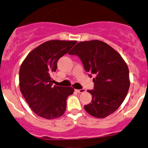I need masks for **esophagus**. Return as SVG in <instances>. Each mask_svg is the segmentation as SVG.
Returning a JSON list of instances; mask_svg holds the SVG:
<instances>
[{
  "instance_id": "obj_1",
  "label": "esophagus",
  "mask_w": 148,
  "mask_h": 148,
  "mask_svg": "<svg viewBox=\"0 0 148 148\" xmlns=\"http://www.w3.org/2000/svg\"><path fill=\"white\" fill-rule=\"evenodd\" d=\"M75 91L78 93H83L84 92H86V90L85 89H81V90H76Z\"/></svg>"
}]
</instances>
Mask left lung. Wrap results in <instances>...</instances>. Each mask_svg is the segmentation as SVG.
Instances as JSON below:
<instances>
[{"label": "left lung", "instance_id": "1", "mask_svg": "<svg viewBox=\"0 0 148 148\" xmlns=\"http://www.w3.org/2000/svg\"><path fill=\"white\" fill-rule=\"evenodd\" d=\"M69 54L77 56L89 77H95L94 89L87 90L92 98L84 106L86 111L97 118L113 114L124 100L130 85L128 66L121 55L100 40L79 42Z\"/></svg>", "mask_w": 148, "mask_h": 148}]
</instances>
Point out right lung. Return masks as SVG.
<instances>
[{
  "label": "right lung",
  "mask_w": 148,
  "mask_h": 148,
  "mask_svg": "<svg viewBox=\"0 0 148 148\" xmlns=\"http://www.w3.org/2000/svg\"><path fill=\"white\" fill-rule=\"evenodd\" d=\"M76 43L77 41H48L32 51L21 64L20 90L32 110L39 116L53 119L65 112L66 99L74 89L53 85L51 74L56 71L59 58Z\"/></svg>",
  "instance_id": "right-lung-1"
}]
</instances>
